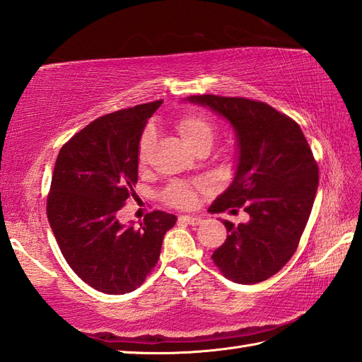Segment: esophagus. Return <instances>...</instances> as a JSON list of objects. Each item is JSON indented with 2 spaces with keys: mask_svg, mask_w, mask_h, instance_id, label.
Returning <instances> with one entry per match:
<instances>
[{
  "mask_svg": "<svg viewBox=\"0 0 362 362\" xmlns=\"http://www.w3.org/2000/svg\"><path fill=\"white\" fill-rule=\"evenodd\" d=\"M179 221L180 222H185V224H189V226H193V227L201 226L202 222H204V219L201 216H196V214H185V216H180Z\"/></svg>",
  "mask_w": 362,
  "mask_h": 362,
  "instance_id": "obj_1",
  "label": "esophagus"
}]
</instances>
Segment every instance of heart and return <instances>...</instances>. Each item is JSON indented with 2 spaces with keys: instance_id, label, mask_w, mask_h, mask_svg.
<instances>
[{
  "instance_id": "obj_1",
  "label": "heart",
  "mask_w": 362,
  "mask_h": 362,
  "mask_svg": "<svg viewBox=\"0 0 362 362\" xmlns=\"http://www.w3.org/2000/svg\"><path fill=\"white\" fill-rule=\"evenodd\" d=\"M177 130L182 136V140L191 151H196L199 148L210 149L216 136V126L202 115H185L179 121H177ZM153 143V132L152 130H146L140 138V144H138V161L146 163L149 157V152ZM165 201L173 206H189L194 202V188L187 182H174L169 185L165 191Z\"/></svg>"
}]
</instances>
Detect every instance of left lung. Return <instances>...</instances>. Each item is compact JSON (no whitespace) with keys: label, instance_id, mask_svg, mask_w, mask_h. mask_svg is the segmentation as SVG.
I'll list each match as a JSON object with an SVG mask.
<instances>
[{"label":"left lung","instance_id":"8db88e82","mask_svg":"<svg viewBox=\"0 0 362 362\" xmlns=\"http://www.w3.org/2000/svg\"><path fill=\"white\" fill-rule=\"evenodd\" d=\"M185 101L209 107L235 130V177L210 211L244 209L250 218L222 221L228 235L211 258L235 283L264 281L294 255L311 214L319 168L310 144L294 119L264 103L216 95Z\"/></svg>","mask_w":362,"mask_h":362}]
</instances>
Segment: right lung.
Instances as JSON below:
<instances>
[{"instance_id":"obj_1","label":"right lung","mask_w":362,"mask_h":362,"mask_svg":"<svg viewBox=\"0 0 362 362\" xmlns=\"http://www.w3.org/2000/svg\"><path fill=\"white\" fill-rule=\"evenodd\" d=\"M163 101L135 105L90 122L60 149L46 213L66 263L104 294L135 291L157 264L165 233L177 218L146 214L140 227L121 224L118 211L135 196L138 144Z\"/></svg>"}]
</instances>
